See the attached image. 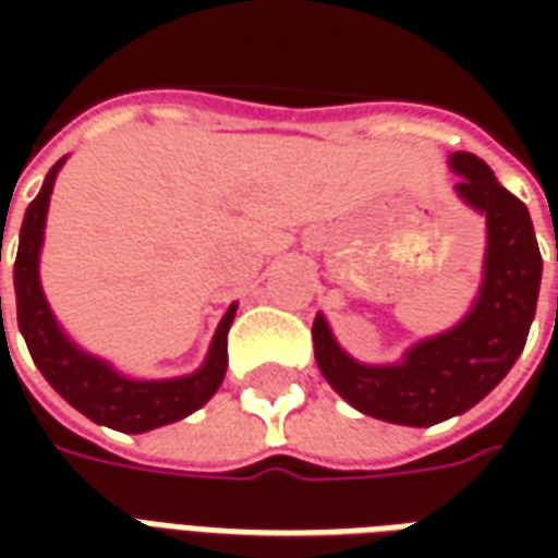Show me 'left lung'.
Listing matches in <instances>:
<instances>
[{
    "label": "left lung",
    "mask_w": 558,
    "mask_h": 558,
    "mask_svg": "<svg viewBox=\"0 0 558 558\" xmlns=\"http://www.w3.org/2000/svg\"><path fill=\"white\" fill-rule=\"evenodd\" d=\"M457 194L487 215L484 283L472 314L439 338L407 352L403 364L364 367L331 340L326 319H314L316 364L340 398L364 415L430 427L472 410L499 386L526 347L541 287V251L529 208L496 182L472 151H454ZM558 263V247H556Z\"/></svg>",
    "instance_id": "8db88e82"
}]
</instances>
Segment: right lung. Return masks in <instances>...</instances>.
Here are the masks:
<instances>
[{
    "label": "right lung",
    "mask_w": 558,
    "mask_h": 558,
    "mask_svg": "<svg viewBox=\"0 0 558 558\" xmlns=\"http://www.w3.org/2000/svg\"><path fill=\"white\" fill-rule=\"evenodd\" d=\"M62 160L53 163V170L44 179L41 194L35 196L26 208V218L20 227V247L14 259V292H17V326L26 338L32 362L38 364L44 379L62 395V398L80 410L86 418L107 424L122 433H146L160 424L191 415L199 410L223 383L227 374V335H230L235 304L223 314L218 335L211 340L206 364L191 376L167 379V383H137L125 379L107 364L92 359L77 347H71L68 338L56 326L50 307L44 302L41 283H38V254H41L44 220L53 194L56 172ZM2 251V242H0ZM2 316V295H0Z\"/></svg>",
    "instance_id": "obj_1"
}]
</instances>
